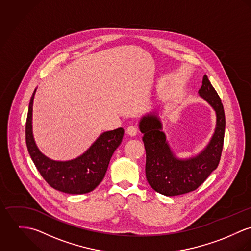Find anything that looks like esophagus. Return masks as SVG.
I'll return each instance as SVG.
<instances>
[{
  "label": "esophagus",
  "instance_id": "obj_1",
  "mask_svg": "<svg viewBox=\"0 0 251 251\" xmlns=\"http://www.w3.org/2000/svg\"><path fill=\"white\" fill-rule=\"evenodd\" d=\"M126 132H127V134H128L129 136L135 137V136L138 135V128H137L136 126H133V125H132V126H129V127L127 128Z\"/></svg>",
  "mask_w": 251,
  "mask_h": 251
}]
</instances>
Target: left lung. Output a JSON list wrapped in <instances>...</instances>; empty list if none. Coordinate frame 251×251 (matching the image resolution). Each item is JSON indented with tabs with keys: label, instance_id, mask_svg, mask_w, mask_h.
Masks as SVG:
<instances>
[{
	"label": "left lung",
	"instance_id": "8db88e82",
	"mask_svg": "<svg viewBox=\"0 0 251 251\" xmlns=\"http://www.w3.org/2000/svg\"><path fill=\"white\" fill-rule=\"evenodd\" d=\"M198 94L214 109L217 121L209 143L196 156L180 159L174 154L157 112L140 118L139 130L146 151L145 175L150 187L159 194L174 196L193 192L219 166L225 131L223 103L207 75L203 76Z\"/></svg>",
	"mask_w": 251,
	"mask_h": 251
}]
</instances>
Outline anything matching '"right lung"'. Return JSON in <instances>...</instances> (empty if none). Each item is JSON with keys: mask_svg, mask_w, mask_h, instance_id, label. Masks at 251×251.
Instances as JSON below:
<instances>
[{"mask_svg": "<svg viewBox=\"0 0 251 251\" xmlns=\"http://www.w3.org/2000/svg\"><path fill=\"white\" fill-rule=\"evenodd\" d=\"M36 88L28 105L26 143L29 156L44 180L56 191L83 195L93 191L103 180L115 149L120 145L124 129L104 132L76 159L55 161L40 152L32 135V105Z\"/></svg>", "mask_w": 251, "mask_h": 251, "instance_id": "obj_1", "label": "right lung"}]
</instances>
